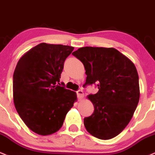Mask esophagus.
<instances>
[{
  "mask_svg": "<svg viewBox=\"0 0 155 155\" xmlns=\"http://www.w3.org/2000/svg\"><path fill=\"white\" fill-rule=\"evenodd\" d=\"M77 95H78V99H81L84 96V94H83V91L82 90H78L77 91Z\"/></svg>",
  "mask_w": 155,
  "mask_h": 155,
  "instance_id": "1",
  "label": "esophagus"
}]
</instances>
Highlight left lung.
Instances as JSON below:
<instances>
[{"instance_id": "obj_1", "label": "left lung", "mask_w": 155, "mask_h": 155, "mask_svg": "<svg viewBox=\"0 0 155 155\" xmlns=\"http://www.w3.org/2000/svg\"><path fill=\"white\" fill-rule=\"evenodd\" d=\"M83 64L86 81L99 91L88 98L94 107L84 125L92 136L107 140L123 131L139 101V75L134 63L113 48L83 47L72 53Z\"/></svg>"}]
</instances>
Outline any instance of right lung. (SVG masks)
<instances>
[{"mask_svg": "<svg viewBox=\"0 0 155 155\" xmlns=\"http://www.w3.org/2000/svg\"><path fill=\"white\" fill-rule=\"evenodd\" d=\"M73 50L69 45L40 43L16 64L14 103L25 125L36 134L46 136L59 130L77 100L75 92L57 85L65 59Z\"/></svg>", "mask_w": 155, "mask_h": 155, "instance_id": "1", "label": "right lung"}]
</instances>
